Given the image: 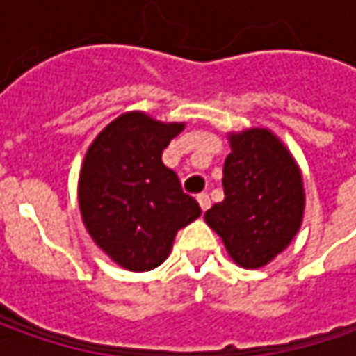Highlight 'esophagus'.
<instances>
[{
  "instance_id": "34e87169",
  "label": "esophagus",
  "mask_w": 356,
  "mask_h": 356,
  "mask_svg": "<svg viewBox=\"0 0 356 356\" xmlns=\"http://www.w3.org/2000/svg\"><path fill=\"white\" fill-rule=\"evenodd\" d=\"M198 204H200V208H202V212H206L208 208H210V196L208 194H198Z\"/></svg>"
}]
</instances>
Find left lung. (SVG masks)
I'll return each mask as SVG.
<instances>
[{
  "label": "left lung",
  "mask_w": 356,
  "mask_h": 356,
  "mask_svg": "<svg viewBox=\"0 0 356 356\" xmlns=\"http://www.w3.org/2000/svg\"><path fill=\"white\" fill-rule=\"evenodd\" d=\"M224 194L204 213L229 257L243 269L273 261L297 236L305 212L303 174L289 148L269 129L227 134Z\"/></svg>",
  "instance_id": "obj_1"
}]
</instances>
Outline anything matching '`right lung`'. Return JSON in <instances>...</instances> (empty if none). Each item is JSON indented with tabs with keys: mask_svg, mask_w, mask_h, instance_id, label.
Wrapping results in <instances>:
<instances>
[{
	"mask_svg": "<svg viewBox=\"0 0 356 356\" xmlns=\"http://www.w3.org/2000/svg\"><path fill=\"white\" fill-rule=\"evenodd\" d=\"M186 122L130 111L108 122L87 148L79 174V210L92 241L117 266L150 271L172 252L178 229L200 218L162 152Z\"/></svg>",
	"mask_w": 356,
	"mask_h": 356,
	"instance_id": "add662e5",
	"label": "right lung"
}]
</instances>
